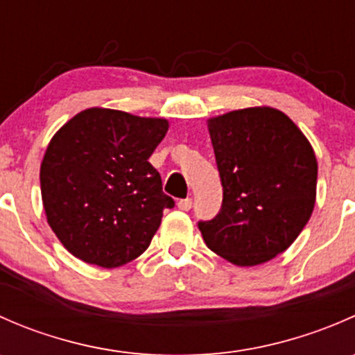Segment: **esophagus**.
Wrapping results in <instances>:
<instances>
[{
    "label": "esophagus",
    "mask_w": 355,
    "mask_h": 355,
    "mask_svg": "<svg viewBox=\"0 0 355 355\" xmlns=\"http://www.w3.org/2000/svg\"><path fill=\"white\" fill-rule=\"evenodd\" d=\"M177 206H178V209H182V211H189L192 207V199L191 198H187V199H180L177 202Z\"/></svg>",
    "instance_id": "1"
}]
</instances>
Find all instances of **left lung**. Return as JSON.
<instances>
[{
	"label": "left lung",
	"instance_id": "1",
	"mask_svg": "<svg viewBox=\"0 0 355 355\" xmlns=\"http://www.w3.org/2000/svg\"><path fill=\"white\" fill-rule=\"evenodd\" d=\"M223 202L199 221L204 242L237 266H256L284 252L309 221L318 161L306 135L268 106L207 120Z\"/></svg>",
	"mask_w": 355,
	"mask_h": 355
}]
</instances>
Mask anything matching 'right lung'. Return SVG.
I'll use <instances>...</instances> for the list:
<instances>
[{"mask_svg": "<svg viewBox=\"0 0 355 355\" xmlns=\"http://www.w3.org/2000/svg\"><path fill=\"white\" fill-rule=\"evenodd\" d=\"M164 118L89 108L55 134L41 163L49 227L84 263L116 268L141 256L175 200L149 163Z\"/></svg>", "mask_w": 355, "mask_h": 355, "instance_id": "add662e5", "label": "right lung"}]
</instances>
